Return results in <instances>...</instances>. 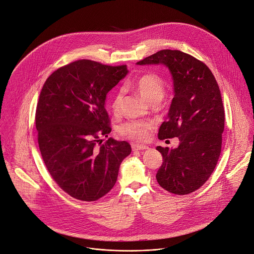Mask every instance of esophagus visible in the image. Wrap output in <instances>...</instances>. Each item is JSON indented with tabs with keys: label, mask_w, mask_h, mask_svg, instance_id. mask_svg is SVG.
<instances>
[{
	"label": "esophagus",
	"mask_w": 254,
	"mask_h": 254,
	"mask_svg": "<svg viewBox=\"0 0 254 254\" xmlns=\"http://www.w3.org/2000/svg\"><path fill=\"white\" fill-rule=\"evenodd\" d=\"M131 148L133 151H138V150H146L149 149L147 145H141V144H131Z\"/></svg>",
	"instance_id": "1"
}]
</instances>
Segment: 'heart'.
<instances>
[{
    "label": "heart",
    "mask_w": 254,
    "mask_h": 254,
    "mask_svg": "<svg viewBox=\"0 0 254 254\" xmlns=\"http://www.w3.org/2000/svg\"><path fill=\"white\" fill-rule=\"evenodd\" d=\"M130 87L150 104H158L164 98L166 93L164 81L158 75L153 73H146L138 76L130 82ZM123 98L124 92L122 89L115 91L111 101V108L114 113L120 112ZM152 128V123L132 120L122 124L119 127V132L126 138L141 142L149 138Z\"/></svg>",
    "instance_id": "heart-1"
}]
</instances>
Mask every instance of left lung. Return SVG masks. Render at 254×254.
Listing matches in <instances>:
<instances>
[{"label":"left lung","instance_id":"obj_1","mask_svg":"<svg viewBox=\"0 0 254 254\" xmlns=\"http://www.w3.org/2000/svg\"><path fill=\"white\" fill-rule=\"evenodd\" d=\"M136 64H164L172 74L175 95L158 138L178 137L180 144L156 147L163 156L156 179L171 193H191L210 178L220 157L225 113L219 85L204 63L179 50L157 52Z\"/></svg>","mask_w":254,"mask_h":254}]
</instances>
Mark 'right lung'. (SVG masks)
I'll return each mask as SVG.
<instances>
[{
    "mask_svg": "<svg viewBox=\"0 0 254 254\" xmlns=\"http://www.w3.org/2000/svg\"><path fill=\"white\" fill-rule=\"evenodd\" d=\"M127 72V65L78 60L58 68L43 85L35 114L39 149L54 181L75 199L107 194L131 152L127 141L100 139L112 130L107 94Z\"/></svg>",
    "mask_w": 254,
    "mask_h": 254,
    "instance_id": "obj_1",
    "label": "right lung"
}]
</instances>
